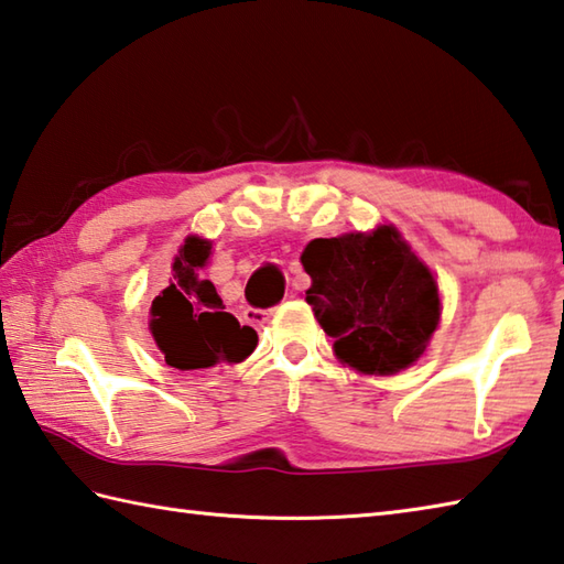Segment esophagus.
Instances as JSON below:
<instances>
[{
	"label": "esophagus",
	"mask_w": 564,
	"mask_h": 564,
	"mask_svg": "<svg viewBox=\"0 0 564 564\" xmlns=\"http://www.w3.org/2000/svg\"><path fill=\"white\" fill-rule=\"evenodd\" d=\"M269 317H271V311H263V308H249L243 311V321H247L249 325H253V327H263L265 323H269Z\"/></svg>",
	"instance_id": "34e87169"
}]
</instances>
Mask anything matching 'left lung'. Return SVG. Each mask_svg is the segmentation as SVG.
<instances>
[{
  "instance_id": "8db88e82",
  "label": "left lung",
  "mask_w": 564,
  "mask_h": 564,
  "mask_svg": "<svg viewBox=\"0 0 564 564\" xmlns=\"http://www.w3.org/2000/svg\"><path fill=\"white\" fill-rule=\"evenodd\" d=\"M301 261L313 279L305 301L345 365L394 375L422 357L442 303L432 271L397 229L315 239Z\"/></svg>"
}]
</instances>
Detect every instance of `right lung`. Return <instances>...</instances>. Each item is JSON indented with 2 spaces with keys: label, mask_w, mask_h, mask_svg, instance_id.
<instances>
[{
  "label": "right lung",
  "mask_w": 564,
  "mask_h": 564,
  "mask_svg": "<svg viewBox=\"0 0 564 564\" xmlns=\"http://www.w3.org/2000/svg\"><path fill=\"white\" fill-rule=\"evenodd\" d=\"M212 243L189 237L172 263V281L150 308V330L165 362L177 370H209L241 362L253 352L259 335L224 311L214 283L202 275Z\"/></svg>",
  "instance_id": "obj_1"
}]
</instances>
